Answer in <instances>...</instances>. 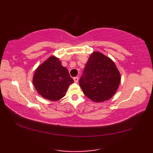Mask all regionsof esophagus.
Instances as JSON below:
<instances>
[{
	"mask_svg": "<svg viewBox=\"0 0 153 153\" xmlns=\"http://www.w3.org/2000/svg\"><path fill=\"white\" fill-rule=\"evenodd\" d=\"M74 80L75 82L77 83V82H78V80H79V77H74Z\"/></svg>",
	"mask_w": 153,
	"mask_h": 153,
	"instance_id": "1",
	"label": "esophagus"
}]
</instances>
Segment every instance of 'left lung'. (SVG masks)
I'll list each match as a JSON object with an SVG mask.
<instances>
[{
	"label": "left lung",
	"mask_w": 153,
	"mask_h": 153,
	"mask_svg": "<svg viewBox=\"0 0 153 153\" xmlns=\"http://www.w3.org/2000/svg\"><path fill=\"white\" fill-rule=\"evenodd\" d=\"M120 80L114 62L102 53L95 52L87 61L79 83L84 95L94 102H100L114 95Z\"/></svg>",
	"instance_id": "left-lung-1"
}]
</instances>
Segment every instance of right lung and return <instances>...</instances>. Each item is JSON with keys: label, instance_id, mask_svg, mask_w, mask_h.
<instances>
[{"label": "right lung", "instance_id": "add662e5", "mask_svg": "<svg viewBox=\"0 0 153 153\" xmlns=\"http://www.w3.org/2000/svg\"><path fill=\"white\" fill-rule=\"evenodd\" d=\"M33 83L39 95L51 101H56L66 95L68 87L74 80L59 59L51 56L37 68Z\"/></svg>", "mask_w": 153, "mask_h": 153}]
</instances>
